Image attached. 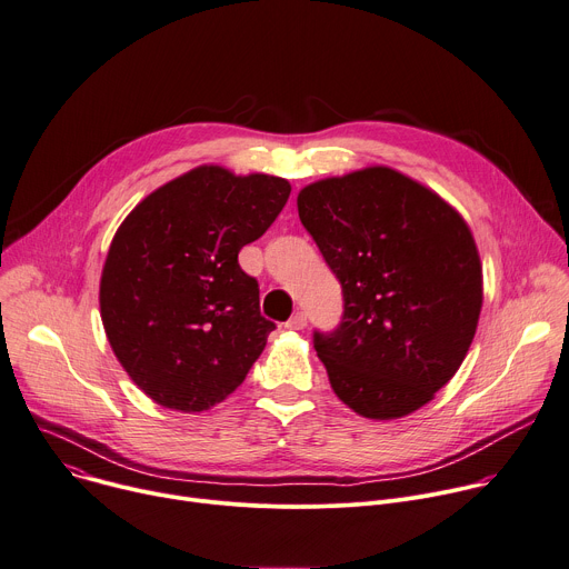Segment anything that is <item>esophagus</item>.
Wrapping results in <instances>:
<instances>
[{"instance_id":"34e87169","label":"esophagus","mask_w":569,"mask_h":569,"mask_svg":"<svg viewBox=\"0 0 569 569\" xmlns=\"http://www.w3.org/2000/svg\"><path fill=\"white\" fill-rule=\"evenodd\" d=\"M306 322H308V320H306V313L299 311V313H295V316L286 322V329H290V331H301V329L306 327Z\"/></svg>"}]
</instances>
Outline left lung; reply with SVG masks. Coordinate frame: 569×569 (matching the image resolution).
<instances>
[{
    "label": "left lung",
    "mask_w": 569,
    "mask_h": 569,
    "mask_svg": "<svg viewBox=\"0 0 569 569\" xmlns=\"http://www.w3.org/2000/svg\"><path fill=\"white\" fill-rule=\"evenodd\" d=\"M299 220L342 286V318L313 345L358 416L429 403L477 333L481 261L470 227L433 190L390 168L306 186Z\"/></svg>",
    "instance_id": "8db88e82"
}]
</instances>
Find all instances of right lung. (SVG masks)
<instances>
[{
    "label": "right lung",
    "instance_id": "right-lung-1",
    "mask_svg": "<svg viewBox=\"0 0 569 569\" xmlns=\"http://www.w3.org/2000/svg\"><path fill=\"white\" fill-rule=\"evenodd\" d=\"M288 197L281 177L201 166L120 224L99 283L101 322L147 397L199 412L244 381L274 322L261 316L238 251L270 229Z\"/></svg>",
    "mask_w": 569,
    "mask_h": 569
}]
</instances>
